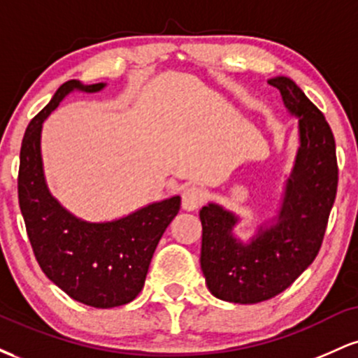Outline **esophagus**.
I'll use <instances>...</instances> for the list:
<instances>
[{
    "label": "esophagus",
    "mask_w": 358,
    "mask_h": 358,
    "mask_svg": "<svg viewBox=\"0 0 358 358\" xmlns=\"http://www.w3.org/2000/svg\"><path fill=\"white\" fill-rule=\"evenodd\" d=\"M205 192L200 187H188L182 193V207L185 210H196L205 202Z\"/></svg>",
    "instance_id": "1"
}]
</instances>
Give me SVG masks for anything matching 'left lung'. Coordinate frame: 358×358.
Returning <instances> with one entry per match:
<instances>
[{"mask_svg":"<svg viewBox=\"0 0 358 358\" xmlns=\"http://www.w3.org/2000/svg\"><path fill=\"white\" fill-rule=\"evenodd\" d=\"M279 89L291 116L298 117L299 148L273 222L259 225L249 242L234 236L236 213L219 203L200 210L202 266L215 298L254 305L282 293L315 261L334 207L338 166L335 138L327 119L289 77L268 80Z\"/></svg>","mask_w":358,"mask_h":358,"instance_id":"left-lung-1","label":"left lung"}]
</instances>
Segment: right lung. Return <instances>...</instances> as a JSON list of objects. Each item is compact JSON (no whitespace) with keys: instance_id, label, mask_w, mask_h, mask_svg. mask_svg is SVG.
Here are the masks:
<instances>
[{"instance_id":"obj_1","label":"right lung","mask_w":358,"mask_h":358,"mask_svg":"<svg viewBox=\"0 0 358 358\" xmlns=\"http://www.w3.org/2000/svg\"><path fill=\"white\" fill-rule=\"evenodd\" d=\"M104 87V82L62 84L24 131L18 173L20 208L40 268L72 299L94 308L121 306L138 296L156 245L182 203L175 195L122 219L87 222L62 207L48 190L40 150L43 121L73 90L92 94Z\"/></svg>"}]
</instances>
